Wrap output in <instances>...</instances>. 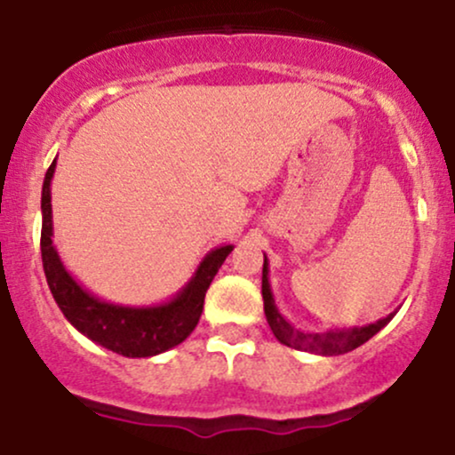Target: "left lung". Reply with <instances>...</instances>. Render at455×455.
<instances>
[{"label":"left lung","instance_id":"left-lung-1","mask_svg":"<svg viewBox=\"0 0 455 455\" xmlns=\"http://www.w3.org/2000/svg\"><path fill=\"white\" fill-rule=\"evenodd\" d=\"M263 304H265V316L274 331V336L278 338V342L286 344V347L297 348V351H307L315 355H342L353 351V348L362 347L363 342H368L370 338L377 336L387 323L394 318L395 312H391L385 318H380L377 323H370L363 327H351V329H329V331L321 333H310V331H299L280 315L278 306H275L274 293H271L269 286V260L265 257L263 260Z\"/></svg>","mask_w":455,"mask_h":455}]
</instances>
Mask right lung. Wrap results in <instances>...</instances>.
<instances>
[{
	"label": "right lung",
	"instance_id": "right-lung-1",
	"mask_svg": "<svg viewBox=\"0 0 455 455\" xmlns=\"http://www.w3.org/2000/svg\"><path fill=\"white\" fill-rule=\"evenodd\" d=\"M55 164L57 158L46 171L43 184L40 250H43V267L49 289L68 323L92 342L124 357H154L184 342L195 331L207 289L231 254L233 245H218L207 252L184 289L164 304L139 307L104 301L72 278L53 245L51 180H53Z\"/></svg>",
	"mask_w": 455,
	"mask_h": 455
}]
</instances>
